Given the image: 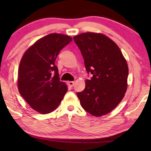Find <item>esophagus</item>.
Here are the masks:
<instances>
[{"mask_svg": "<svg viewBox=\"0 0 151 151\" xmlns=\"http://www.w3.org/2000/svg\"><path fill=\"white\" fill-rule=\"evenodd\" d=\"M68 85H69L71 88H72L74 85V82H73V81L69 82H68Z\"/></svg>", "mask_w": 151, "mask_h": 151, "instance_id": "34e87169", "label": "esophagus"}]
</instances>
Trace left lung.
Instances as JSON below:
<instances>
[{
	"instance_id": "left-lung-1",
	"label": "left lung",
	"mask_w": 151,
	"mask_h": 151,
	"mask_svg": "<svg viewBox=\"0 0 151 151\" xmlns=\"http://www.w3.org/2000/svg\"><path fill=\"white\" fill-rule=\"evenodd\" d=\"M88 74L85 88L77 96L84 110L96 117L106 115L121 102L127 89L129 68L118 46L104 35L86 32L73 37Z\"/></svg>"
}]
</instances>
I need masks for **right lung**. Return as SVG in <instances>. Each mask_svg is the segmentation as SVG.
<instances>
[{
	"instance_id": "obj_1",
	"label": "right lung",
	"mask_w": 151,
	"mask_h": 151,
	"mask_svg": "<svg viewBox=\"0 0 151 151\" xmlns=\"http://www.w3.org/2000/svg\"><path fill=\"white\" fill-rule=\"evenodd\" d=\"M71 41L66 35L49 34L29 47L20 61L18 90L30 106L42 114L54 111L67 91V86L60 80L55 60Z\"/></svg>"
}]
</instances>
